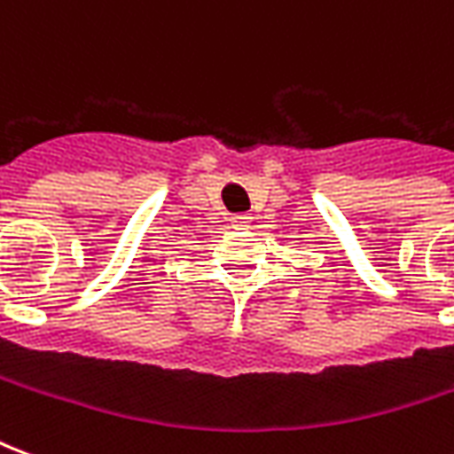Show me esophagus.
<instances>
[{"label": "esophagus", "mask_w": 454, "mask_h": 454, "mask_svg": "<svg viewBox=\"0 0 454 454\" xmlns=\"http://www.w3.org/2000/svg\"><path fill=\"white\" fill-rule=\"evenodd\" d=\"M231 223L233 228H250L247 223H253V214H236V216H231Z\"/></svg>", "instance_id": "obj_1"}]
</instances>
